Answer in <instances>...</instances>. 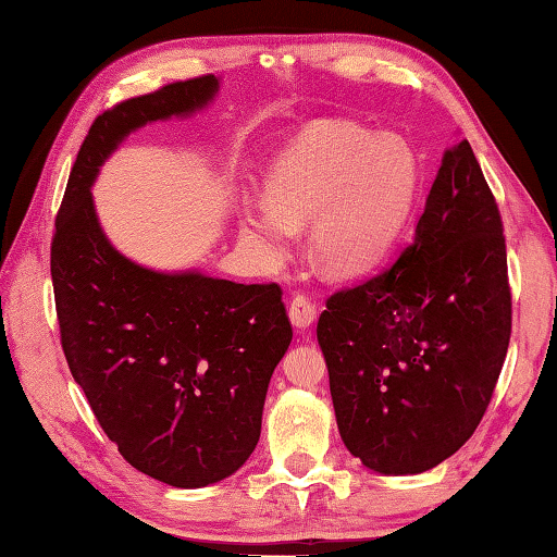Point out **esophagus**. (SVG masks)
<instances>
[{
  "label": "esophagus",
  "instance_id": "esophagus-1",
  "mask_svg": "<svg viewBox=\"0 0 557 557\" xmlns=\"http://www.w3.org/2000/svg\"><path fill=\"white\" fill-rule=\"evenodd\" d=\"M318 315V306L306 297V294H294L289 299V318H292V325L304 333V330H309L315 321Z\"/></svg>",
  "mask_w": 557,
  "mask_h": 557
}]
</instances>
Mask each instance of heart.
<instances>
[{
  "label": "heart",
  "mask_w": 557,
  "mask_h": 557,
  "mask_svg": "<svg viewBox=\"0 0 557 557\" xmlns=\"http://www.w3.org/2000/svg\"><path fill=\"white\" fill-rule=\"evenodd\" d=\"M419 164L397 136L327 120L280 152L265 180L268 203H246L244 232L265 260H282L294 230L311 222V258L330 275H357L381 260L405 224Z\"/></svg>",
  "instance_id": "heart-1"
}]
</instances>
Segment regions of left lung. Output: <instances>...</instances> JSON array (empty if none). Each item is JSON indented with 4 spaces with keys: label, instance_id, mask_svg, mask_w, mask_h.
I'll list each match as a JSON object with an SVG mask.
<instances>
[{
    "label": "left lung",
    "instance_id": "1",
    "mask_svg": "<svg viewBox=\"0 0 557 557\" xmlns=\"http://www.w3.org/2000/svg\"><path fill=\"white\" fill-rule=\"evenodd\" d=\"M337 429L381 474H421L481 423L512 335L503 218L469 140L445 152L413 239L318 318Z\"/></svg>",
    "mask_w": 557,
    "mask_h": 557
}]
</instances>
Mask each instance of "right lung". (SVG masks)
<instances>
[{
	"mask_svg": "<svg viewBox=\"0 0 557 557\" xmlns=\"http://www.w3.org/2000/svg\"><path fill=\"white\" fill-rule=\"evenodd\" d=\"M215 92L208 74L104 110L71 168L50 248L71 375L128 465L176 488L227 479L251 457L292 323L275 282L236 285L132 263L104 239L90 186L126 134L191 114Z\"/></svg>",
	"mask_w": 557,
	"mask_h": 557,
	"instance_id": "add662e5",
	"label": "right lung"
}]
</instances>
